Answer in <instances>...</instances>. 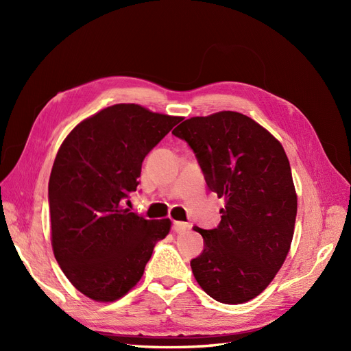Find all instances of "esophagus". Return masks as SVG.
I'll return each instance as SVG.
<instances>
[{
    "label": "esophagus",
    "instance_id": "esophagus-1",
    "mask_svg": "<svg viewBox=\"0 0 351 351\" xmlns=\"http://www.w3.org/2000/svg\"><path fill=\"white\" fill-rule=\"evenodd\" d=\"M187 228H189L187 222H182V221H174L173 222V230L176 232H184Z\"/></svg>",
    "mask_w": 351,
    "mask_h": 351
}]
</instances>
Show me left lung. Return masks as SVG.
Returning a JSON list of instances; mask_svg holds the SVG:
<instances>
[{"label":"left lung","instance_id":"8db88e82","mask_svg":"<svg viewBox=\"0 0 351 351\" xmlns=\"http://www.w3.org/2000/svg\"><path fill=\"white\" fill-rule=\"evenodd\" d=\"M173 134L193 151L210 192L226 199L217 228L193 227L204 237L190 261L195 278L219 303L249 302L290 250L297 196L289 158L268 130L234 111L193 117Z\"/></svg>","mask_w":351,"mask_h":351}]
</instances>
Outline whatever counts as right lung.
<instances>
[{
    "mask_svg": "<svg viewBox=\"0 0 351 351\" xmlns=\"http://www.w3.org/2000/svg\"><path fill=\"white\" fill-rule=\"evenodd\" d=\"M180 117L119 104L77 124L62 142L48 184L52 249L76 289L97 302L120 299L142 278L169 219L124 208L145 156Z\"/></svg>",
    "mask_w": 351,
    "mask_h": 351,
    "instance_id": "right-lung-1",
    "label": "right lung"
}]
</instances>
